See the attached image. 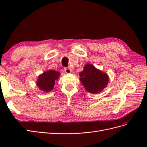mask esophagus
<instances>
[{"mask_svg": "<svg viewBox=\"0 0 147 147\" xmlns=\"http://www.w3.org/2000/svg\"><path fill=\"white\" fill-rule=\"evenodd\" d=\"M64 71H65V73L67 74L71 73V72H72V71L69 68H64Z\"/></svg>", "mask_w": 147, "mask_h": 147, "instance_id": "obj_1", "label": "esophagus"}]
</instances>
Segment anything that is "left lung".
<instances>
[{
    "label": "left lung",
    "mask_w": 147,
    "mask_h": 147,
    "mask_svg": "<svg viewBox=\"0 0 147 147\" xmlns=\"http://www.w3.org/2000/svg\"><path fill=\"white\" fill-rule=\"evenodd\" d=\"M80 76L82 85L87 92L91 93H98L102 91L109 83L107 74L90 64L85 65Z\"/></svg>",
    "instance_id": "obj_1"
}]
</instances>
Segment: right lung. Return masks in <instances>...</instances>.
<instances>
[{"mask_svg": "<svg viewBox=\"0 0 147 147\" xmlns=\"http://www.w3.org/2000/svg\"><path fill=\"white\" fill-rule=\"evenodd\" d=\"M59 76L60 73L54 70H49L44 72L38 76L36 85L45 92L51 91L54 87L55 80L59 78Z\"/></svg>", "mask_w": 147, "mask_h": 147, "instance_id": "1", "label": "right lung"}]
</instances>
